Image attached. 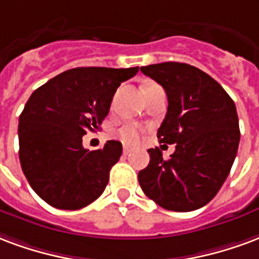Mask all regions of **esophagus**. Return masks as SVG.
Here are the masks:
<instances>
[{
  "mask_svg": "<svg viewBox=\"0 0 259 259\" xmlns=\"http://www.w3.org/2000/svg\"><path fill=\"white\" fill-rule=\"evenodd\" d=\"M132 149L130 148V146H124V149H122V153H124V156H128L130 153H131Z\"/></svg>",
  "mask_w": 259,
  "mask_h": 259,
  "instance_id": "34e87169",
  "label": "esophagus"
}]
</instances>
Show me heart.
I'll return each mask as SVG.
<instances>
[{"instance_id":"obj_1","label":"heart","mask_w":259,"mask_h":259,"mask_svg":"<svg viewBox=\"0 0 259 259\" xmlns=\"http://www.w3.org/2000/svg\"><path fill=\"white\" fill-rule=\"evenodd\" d=\"M156 85V84H146L145 88H149V87ZM117 137L121 139L124 143H128V145H134L139 141L141 138V128L135 125V124H124L122 127H120L117 130Z\"/></svg>"}]
</instances>
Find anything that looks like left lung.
I'll list each match as a JSON object with an SVG mask.
<instances>
[{"instance_id": "1", "label": "left lung", "mask_w": 259, "mask_h": 259, "mask_svg": "<svg viewBox=\"0 0 259 259\" xmlns=\"http://www.w3.org/2000/svg\"><path fill=\"white\" fill-rule=\"evenodd\" d=\"M163 87L168 109L157 131L161 143H175L171 158L149 149L148 167L138 174L143 193L178 212L201 208L218 193L230 172L240 142L235 102L194 66L165 62L141 67Z\"/></svg>"}]
</instances>
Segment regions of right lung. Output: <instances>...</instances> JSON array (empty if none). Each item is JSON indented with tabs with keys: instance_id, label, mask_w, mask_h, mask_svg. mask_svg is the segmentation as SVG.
<instances>
[{
	"instance_id": "1",
	"label": "right lung",
	"mask_w": 259,
	"mask_h": 259,
	"mask_svg": "<svg viewBox=\"0 0 259 259\" xmlns=\"http://www.w3.org/2000/svg\"><path fill=\"white\" fill-rule=\"evenodd\" d=\"M139 67H75L34 91L19 117V158L30 186L48 204L80 209L106 188L122 145L87 150L82 137L99 130L122 81Z\"/></svg>"
}]
</instances>
